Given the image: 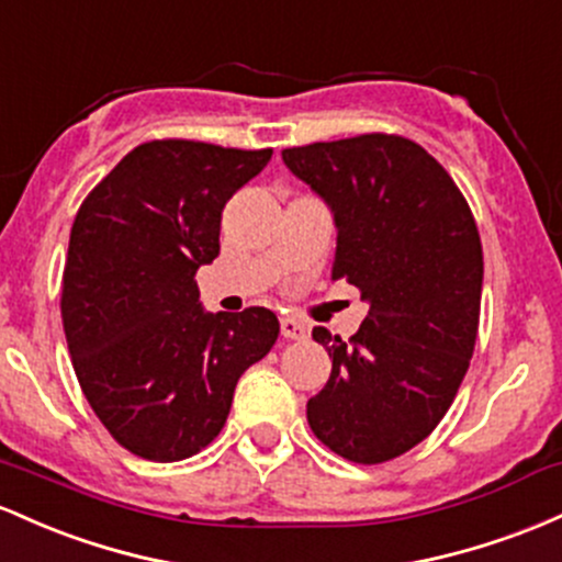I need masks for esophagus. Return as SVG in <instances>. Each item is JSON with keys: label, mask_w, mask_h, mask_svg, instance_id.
Wrapping results in <instances>:
<instances>
[{"label": "esophagus", "mask_w": 562, "mask_h": 562, "mask_svg": "<svg viewBox=\"0 0 562 562\" xmlns=\"http://www.w3.org/2000/svg\"><path fill=\"white\" fill-rule=\"evenodd\" d=\"M281 334L286 339H307V326L297 318H281Z\"/></svg>", "instance_id": "obj_1"}]
</instances>
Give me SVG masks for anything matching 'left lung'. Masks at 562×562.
<instances>
[{
    "label": "left lung",
    "mask_w": 562,
    "mask_h": 562,
    "mask_svg": "<svg viewBox=\"0 0 562 562\" xmlns=\"http://www.w3.org/2000/svg\"><path fill=\"white\" fill-rule=\"evenodd\" d=\"M281 159L331 210V279L369 302L350 342L313 329L331 376L307 401V422L339 457L387 462L438 427L468 374L483 289L475 217L449 172L406 137L374 132Z\"/></svg>",
    "instance_id": "8db88e82"
}]
</instances>
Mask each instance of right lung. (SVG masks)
<instances>
[{"label":"right lung","instance_id":"add662e5","mask_svg":"<svg viewBox=\"0 0 562 562\" xmlns=\"http://www.w3.org/2000/svg\"><path fill=\"white\" fill-rule=\"evenodd\" d=\"M270 156L143 143L74 220L60 297L74 371L105 430L150 462L212 443L238 376L279 339L268 307L206 313L196 286V270L220 255L225 204Z\"/></svg>","mask_w":562,"mask_h":562}]
</instances>
